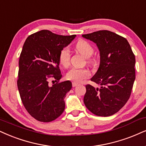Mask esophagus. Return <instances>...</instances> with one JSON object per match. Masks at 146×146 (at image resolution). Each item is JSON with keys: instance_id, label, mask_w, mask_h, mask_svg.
<instances>
[{"instance_id": "obj_1", "label": "esophagus", "mask_w": 146, "mask_h": 146, "mask_svg": "<svg viewBox=\"0 0 146 146\" xmlns=\"http://www.w3.org/2000/svg\"><path fill=\"white\" fill-rule=\"evenodd\" d=\"M77 85H78V83H77V82H72V87H76Z\"/></svg>"}]
</instances>
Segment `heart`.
Instances as JSON below:
<instances>
[{
    "instance_id": "obj_1",
    "label": "heart",
    "mask_w": 146,
    "mask_h": 146,
    "mask_svg": "<svg viewBox=\"0 0 146 146\" xmlns=\"http://www.w3.org/2000/svg\"><path fill=\"white\" fill-rule=\"evenodd\" d=\"M76 49L79 53L87 57L89 62H92L93 60L90 57L94 52V48L87 41L84 40H78L76 44ZM70 51L68 46H65L62 48L59 54V62L63 67L67 68L70 64ZM91 75V72L87 68H72L66 74V78L76 82L82 81L84 79L88 78Z\"/></svg>"
}]
</instances>
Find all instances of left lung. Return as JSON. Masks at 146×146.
<instances>
[{
  "label": "left lung",
  "instance_id": "1",
  "mask_svg": "<svg viewBox=\"0 0 146 146\" xmlns=\"http://www.w3.org/2000/svg\"><path fill=\"white\" fill-rule=\"evenodd\" d=\"M82 36L96 43L100 51V67L91 80L101 87L86 85L84 105L97 116H111L131 96L135 79V55L127 39L114 32L99 30Z\"/></svg>",
  "mask_w": 146,
  "mask_h": 146
}]
</instances>
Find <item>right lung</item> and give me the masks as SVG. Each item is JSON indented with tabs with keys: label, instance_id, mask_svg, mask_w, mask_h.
Returning <instances> with one entry per match:
<instances>
[{
	"label": "right lung",
	"instance_id": "add662e5",
	"mask_svg": "<svg viewBox=\"0 0 146 146\" xmlns=\"http://www.w3.org/2000/svg\"><path fill=\"white\" fill-rule=\"evenodd\" d=\"M76 35L62 36L42 30L30 35L19 60L17 87L25 108L36 120L53 121L65 109L64 98L72 82H60L59 54ZM51 80L54 84L50 85Z\"/></svg>",
	"mask_w": 146,
	"mask_h": 146
}]
</instances>
